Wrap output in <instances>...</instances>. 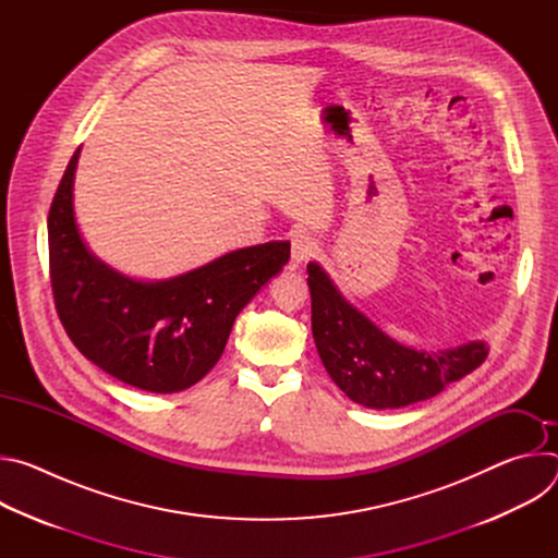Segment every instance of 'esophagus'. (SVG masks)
<instances>
[{"label": "esophagus", "mask_w": 558, "mask_h": 558, "mask_svg": "<svg viewBox=\"0 0 558 558\" xmlns=\"http://www.w3.org/2000/svg\"><path fill=\"white\" fill-rule=\"evenodd\" d=\"M315 252H317V243L313 241L308 233L293 235V241H291V260H293V265L306 263L308 258L315 256Z\"/></svg>", "instance_id": "obj_1"}]
</instances>
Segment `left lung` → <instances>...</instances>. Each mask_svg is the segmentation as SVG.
<instances>
[{
    "label": "left lung",
    "instance_id": "obj_1",
    "mask_svg": "<svg viewBox=\"0 0 558 558\" xmlns=\"http://www.w3.org/2000/svg\"><path fill=\"white\" fill-rule=\"evenodd\" d=\"M306 274L317 353L355 404L384 411L430 400L488 357L482 340L433 353L395 342L340 293L320 265L308 263Z\"/></svg>",
    "mask_w": 558,
    "mask_h": 558
}]
</instances>
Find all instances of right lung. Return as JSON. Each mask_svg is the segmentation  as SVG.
<instances>
[{
  "label": "right lung",
  "instance_id": "obj_1",
  "mask_svg": "<svg viewBox=\"0 0 558 558\" xmlns=\"http://www.w3.org/2000/svg\"><path fill=\"white\" fill-rule=\"evenodd\" d=\"M78 147L48 214L59 320L90 362L147 392H179L220 360L235 315L287 265L289 241L229 252L168 280H136L99 260L74 218Z\"/></svg>",
  "mask_w": 558,
  "mask_h": 558
}]
</instances>
